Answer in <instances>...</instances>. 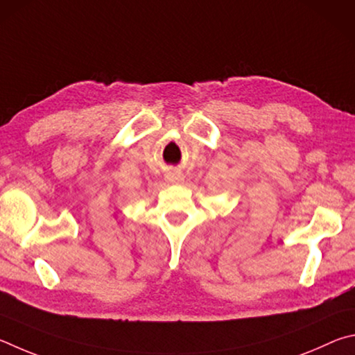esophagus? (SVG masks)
<instances>
[{"instance_id":"obj_1","label":"esophagus","mask_w":355,"mask_h":355,"mask_svg":"<svg viewBox=\"0 0 355 355\" xmlns=\"http://www.w3.org/2000/svg\"><path fill=\"white\" fill-rule=\"evenodd\" d=\"M165 179L170 184H179L182 181V176L179 173H168L166 176H165Z\"/></svg>"}]
</instances>
